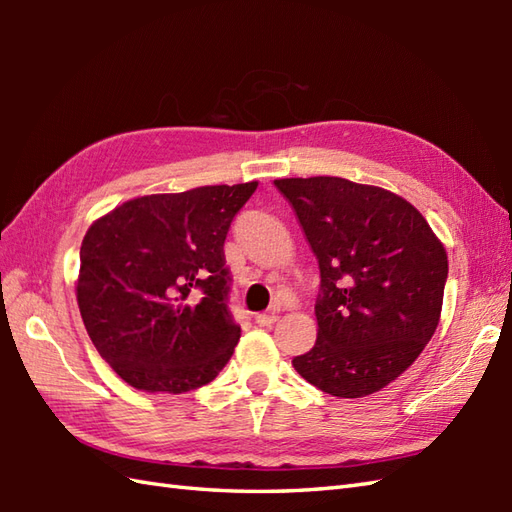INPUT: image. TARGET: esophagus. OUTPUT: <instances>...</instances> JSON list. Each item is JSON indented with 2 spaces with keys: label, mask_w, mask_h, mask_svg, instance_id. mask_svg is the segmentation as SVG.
<instances>
[{
  "label": "esophagus",
  "mask_w": 512,
  "mask_h": 512,
  "mask_svg": "<svg viewBox=\"0 0 512 512\" xmlns=\"http://www.w3.org/2000/svg\"><path fill=\"white\" fill-rule=\"evenodd\" d=\"M277 319H279V317H277V312L273 310V312H262V314H257V317H255V323H257V325H262V328H270V325H273Z\"/></svg>",
  "instance_id": "esophagus-1"
}]
</instances>
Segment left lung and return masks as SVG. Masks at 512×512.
Instances as JSON below:
<instances>
[{
    "label": "left lung",
    "mask_w": 512,
    "mask_h": 512,
    "mask_svg": "<svg viewBox=\"0 0 512 512\" xmlns=\"http://www.w3.org/2000/svg\"><path fill=\"white\" fill-rule=\"evenodd\" d=\"M275 187L295 209L321 270L317 343L292 365L325 394H374L436 332L447 250L396 193L330 176L284 178Z\"/></svg>",
    "instance_id": "left-lung-1"
}]
</instances>
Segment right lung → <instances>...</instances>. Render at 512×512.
I'll list each match as a JSON object with an SVG mask.
<instances>
[{
    "label": "right lung",
    "mask_w": 512,
    "mask_h": 512,
    "mask_svg": "<svg viewBox=\"0 0 512 512\" xmlns=\"http://www.w3.org/2000/svg\"><path fill=\"white\" fill-rule=\"evenodd\" d=\"M257 182L129 200L81 244L79 310L127 385L184 394L222 372L239 341L224 242Z\"/></svg>",
    "instance_id": "1"
}]
</instances>
